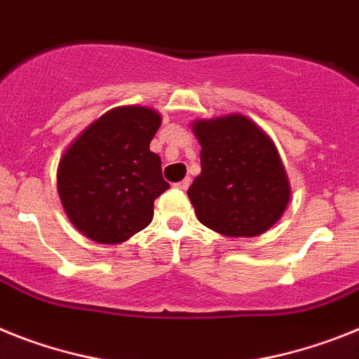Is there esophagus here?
Returning <instances> with one entry per match:
<instances>
[{
	"label": "esophagus",
	"instance_id": "esophagus-1",
	"mask_svg": "<svg viewBox=\"0 0 359 359\" xmlns=\"http://www.w3.org/2000/svg\"><path fill=\"white\" fill-rule=\"evenodd\" d=\"M189 185H191V180H189V177H185V180H183V182L176 183L177 189H182V191H187V189H189Z\"/></svg>",
	"mask_w": 359,
	"mask_h": 359
}]
</instances>
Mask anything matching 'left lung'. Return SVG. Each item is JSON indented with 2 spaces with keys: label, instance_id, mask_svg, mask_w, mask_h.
Masks as SVG:
<instances>
[{
  "label": "left lung",
  "instance_id": "left-lung-1",
  "mask_svg": "<svg viewBox=\"0 0 359 359\" xmlns=\"http://www.w3.org/2000/svg\"><path fill=\"white\" fill-rule=\"evenodd\" d=\"M201 145V174L187 191L196 216L229 238L267 232L290 200L289 177L278 149L241 114L192 123Z\"/></svg>",
  "mask_w": 359,
  "mask_h": 359
}]
</instances>
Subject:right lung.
<instances>
[{"mask_svg": "<svg viewBox=\"0 0 359 359\" xmlns=\"http://www.w3.org/2000/svg\"><path fill=\"white\" fill-rule=\"evenodd\" d=\"M159 125L156 110L118 107L88 125L60 159L61 205L92 241L121 243L152 222L154 200L170 187L150 152Z\"/></svg>", "mask_w": 359, "mask_h": 359, "instance_id": "right-lung-1", "label": "right lung"}]
</instances>
